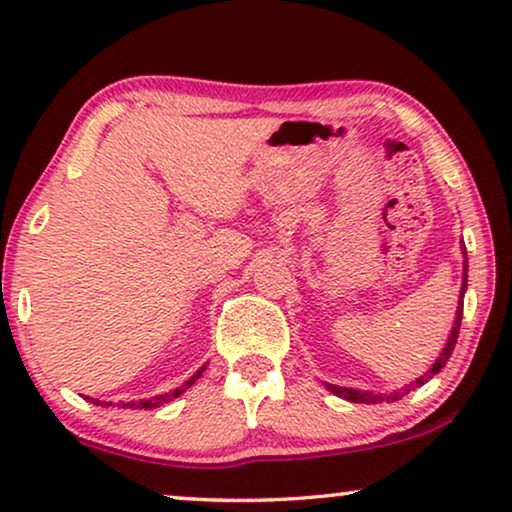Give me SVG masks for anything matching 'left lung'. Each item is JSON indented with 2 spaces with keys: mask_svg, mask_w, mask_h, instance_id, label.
Wrapping results in <instances>:
<instances>
[{
  "mask_svg": "<svg viewBox=\"0 0 512 512\" xmlns=\"http://www.w3.org/2000/svg\"><path fill=\"white\" fill-rule=\"evenodd\" d=\"M461 254H464V277H461V291H459V305H457V314H454V324H452V331H450V338H447L443 352L438 354V359L433 366L426 370L424 375H419L415 382L405 384L401 389H394L389 391V394H380V391H361V389H349V387H338V384H326V389L331 391V394L345 398V401H352V403H394L398 398H403L405 394H410V391H415L417 387H424L426 382L431 380L433 375H438L440 370L445 368V363L450 361L452 356V349L457 345V338H459V328H461V317H464V293H466V286H468V261H466V247L461 244Z\"/></svg>",
  "mask_w": 512,
  "mask_h": 512,
  "instance_id": "left-lung-1",
  "label": "left lung"
}]
</instances>
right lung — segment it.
<instances>
[{
    "label": "right lung",
    "instance_id": "1",
    "mask_svg": "<svg viewBox=\"0 0 512 512\" xmlns=\"http://www.w3.org/2000/svg\"><path fill=\"white\" fill-rule=\"evenodd\" d=\"M205 368L207 366H202L198 373H195L193 377H188V380L181 384L179 389H174V391H170V394H160V396H151V398H139V401H128V403H118L121 405V408H132V410H153V408H160V405H165V403H170L172 398H177V396H181L184 394V391L188 389V387H193V382L198 380V377L205 373ZM86 401H90V403H95V405H102V408H109L111 405V401H100V398H90V396H86Z\"/></svg>",
    "mask_w": 512,
    "mask_h": 512
}]
</instances>
